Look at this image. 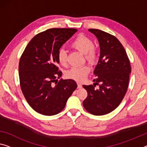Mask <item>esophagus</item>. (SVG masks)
Listing matches in <instances>:
<instances>
[{
    "instance_id": "34e87169",
    "label": "esophagus",
    "mask_w": 147,
    "mask_h": 147,
    "mask_svg": "<svg viewBox=\"0 0 147 147\" xmlns=\"http://www.w3.org/2000/svg\"><path fill=\"white\" fill-rule=\"evenodd\" d=\"M78 89H81V88H82V85H81V84H80V83H78Z\"/></svg>"
}]
</instances>
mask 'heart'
Instances as JSON below:
<instances>
[{"label": "heart", "mask_w": 147, "mask_h": 147, "mask_svg": "<svg viewBox=\"0 0 147 147\" xmlns=\"http://www.w3.org/2000/svg\"><path fill=\"white\" fill-rule=\"evenodd\" d=\"M71 48L85 55V59L91 64H94L96 62L98 57L96 49L93 47V42L89 37L83 35L78 36L71 42ZM57 58L58 62L62 66H66L67 64V53L66 50L64 49H59L57 54ZM89 70V67L87 66L73 67L68 69L65 75L68 79L76 81H81L86 78Z\"/></svg>", "instance_id": "heart-1"}]
</instances>
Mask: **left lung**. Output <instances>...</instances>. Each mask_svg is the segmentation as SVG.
Returning a JSON list of instances; mask_svg holds the SVG:
<instances>
[{
    "mask_svg": "<svg viewBox=\"0 0 147 147\" xmlns=\"http://www.w3.org/2000/svg\"><path fill=\"white\" fill-rule=\"evenodd\" d=\"M89 31L98 39L100 57L94 70L93 85H83L87 91L83 105L90 114L102 116L116 109L122 101L131 69L125 49L116 37L100 29ZM96 84L99 85L98 90L94 89Z\"/></svg>",
    "mask_w": 147,
    "mask_h": 147,
    "instance_id": "1",
    "label": "left lung"
}]
</instances>
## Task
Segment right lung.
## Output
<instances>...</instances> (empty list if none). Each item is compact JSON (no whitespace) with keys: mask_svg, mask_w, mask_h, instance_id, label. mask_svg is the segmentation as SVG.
Wrapping results in <instances>:
<instances>
[{"mask_svg":"<svg viewBox=\"0 0 147 147\" xmlns=\"http://www.w3.org/2000/svg\"><path fill=\"white\" fill-rule=\"evenodd\" d=\"M77 31L73 28H53L38 33L20 58L22 91L29 106L40 114L53 116L60 112L78 86L74 80H57L62 74L57 66L58 51Z\"/></svg>","mask_w":147,"mask_h":147,"instance_id":"add662e5","label":"right lung"}]
</instances>
